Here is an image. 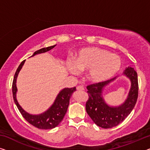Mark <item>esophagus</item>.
Returning a JSON list of instances; mask_svg holds the SVG:
<instances>
[{
    "label": "esophagus",
    "instance_id": "1",
    "mask_svg": "<svg viewBox=\"0 0 150 150\" xmlns=\"http://www.w3.org/2000/svg\"><path fill=\"white\" fill-rule=\"evenodd\" d=\"M77 91H83L85 89H84V88L83 86H79L77 87Z\"/></svg>",
    "mask_w": 150,
    "mask_h": 150
}]
</instances>
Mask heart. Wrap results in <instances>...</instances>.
Instances as JSON below:
<instances>
[{
  "instance_id": "1",
  "label": "heart",
  "mask_w": 150,
  "mask_h": 150,
  "mask_svg": "<svg viewBox=\"0 0 150 150\" xmlns=\"http://www.w3.org/2000/svg\"><path fill=\"white\" fill-rule=\"evenodd\" d=\"M68 71L78 75L81 71H88L87 77L91 82L98 83L108 81L120 70L121 60L118 55L97 47H88L80 50L75 61L67 64Z\"/></svg>"
}]
</instances>
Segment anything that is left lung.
Wrapping results in <instances>:
<instances>
[{"label": "left lung", "mask_w": 150, "mask_h": 150, "mask_svg": "<svg viewBox=\"0 0 150 150\" xmlns=\"http://www.w3.org/2000/svg\"><path fill=\"white\" fill-rule=\"evenodd\" d=\"M122 75L129 79L131 87L125 101L118 106H112L106 102L104 90L111 83L115 81V77L108 81L92 84L87 87L89 99L86 102V112L96 125L104 129L116 127L128 117L137 102L138 96V80L137 72L128 67Z\"/></svg>", "instance_id": "1"}]
</instances>
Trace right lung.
<instances>
[{"label": "right lung", "mask_w": 150, "mask_h": 150, "mask_svg": "<svg viewBox=\"0 0 150 150\" xmlns=\"http://www.w3.org/2000/svg\"><path fill=\"white\" fill-rule=\"evenodd\" d=\"M55 46L56 45H54L40 49V50L35 51L30 57H34L35 55L39 54L48 52L51 49L54 48ZM25 60L21 62V63L19 64V67L17 68L16 72H15L14 79H13L12 91L15 103L23 118L33 126L40 129H51L54 128L58 126L63 119L64 115L67 111L70 98L72 96L73 93L76 91V88L74 87L73 88H65L62 89L58 93L52 104L44 112L38 114V115H33V114L28 112L20 106L17 100V79L20 71L21 70L24 63H25Z\"/></svg>", "instance_id": "obj_1"}]
</instances>
